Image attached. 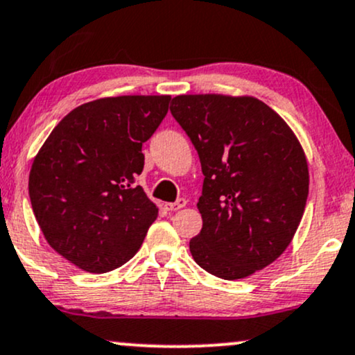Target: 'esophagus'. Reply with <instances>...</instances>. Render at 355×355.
I'll return each instance as SVG.
<instances>
[{"mask_svg":"<svg viewBox=\"0 0 355 355\" xmlns=\"http://www.w3.org/2000/svg\"><path fill=\"white\" fill-rule=\"evenodd\" d=\"M185 205H187L185 198H178L175 203H165V208L168 211H175V210H180V208L185 207Z\"/></svg>","mask_w":355,"mask_h":355,"instance_id":"esophagus-1","label":"esophagus"}]
</instances>
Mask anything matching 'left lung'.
Listing matches in <instances>:
<instances>
[{"mask_svg":"<svg viewBox=\"0 0 355 355\" xmlns=\"http://www.w3.org/2000/svg\"><path fill=\"white\" fill-rule=\"evenodd\" d=\"M172 115L189 134L205 175L196 208L195 263L221 279L270 266L291 245L309 193L304 148L270 105L251 96L183 94Z\"/></svg>","mask_w":355,"mask_h":355,"instance_id":"left-lung-1","label":"left lung"}]
</instances>
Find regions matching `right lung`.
Listing matches in <instances>:
<instances>
[{
    "instance_id": "1",
    "label": "right lung",
    "mask_w": 355,
    "mask_h": 355,
    "mask_svg": "<svg viewBox=\"0 0 355 355\" xmlns=\"http://www.w3.org/2000/svg\"><path fill=\"white\" fill-rule=\"evenodd\" d=\"M170 96L102 97L71 110L34 157L29 198L55 253L102 275L125 264L159 215L135 177Z\"/></svg>"
}]
</instances>
